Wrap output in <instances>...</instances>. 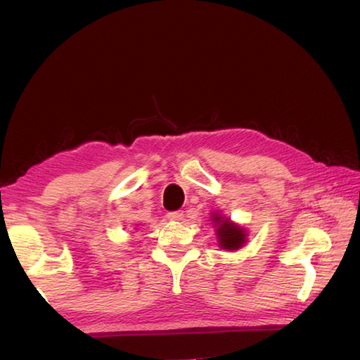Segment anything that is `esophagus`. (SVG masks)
I'll return each mask as SVG.
<instances>
[{
    "mask_svg": "<svg viewBox=\"0 0 360 360\" xmlns=\"http://www.w3.org/2000/svg\"><path fill=\"white\" fill-rule=\"evenodd\" d=\"M168 217L172 219V221H182V217H184V212H182V211L168 212Z\"/></svg>",
    "mask_w": 360,
    "mask_h": 360,
    "instance_id": "obj_1",
    "label": "esophagus"
}]
</instances>
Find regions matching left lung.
Listing matches in <instances>:
<instances>
[{"mask_svg":"<svg viewBox=\"0 0 360 360\" xmlns=\"http://www.w3.org/2000/svg\"><path fill=\"white\" fill-rule=\"evenodd\" d=\"M211 224L216 231L217 245L225 251H238L248 243V230L243 225L225 217L222 212L214 211L211 214Z\"/></svg>","mask_w":360,"mask_h":360,"instance_id":"obj_1","label":"left lung"}]
</instances>
